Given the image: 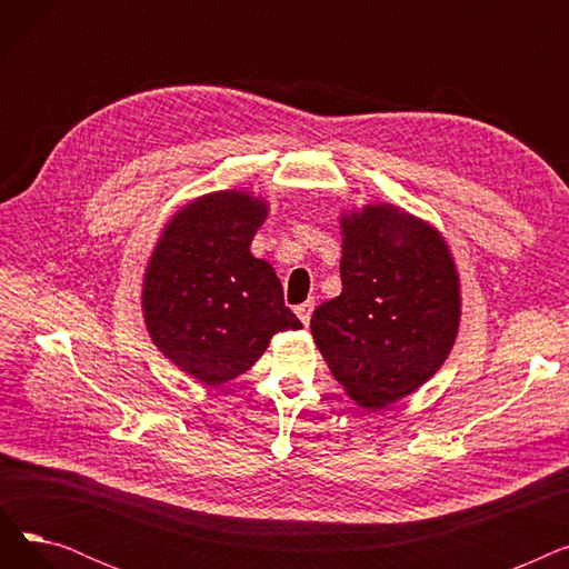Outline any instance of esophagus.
I'll list each match as a JSON object with an SVG mask.
<instances>
[{
    "mask_svg": "<svg viewBox=\"0 0 569 569\" xmlns=\"http://www.w3.org/2000/svg\"><path fill=\"white\" fill-rule=\"evenodd\" d=\"M295 313H297V318H300L305 325H309L311 313H313V302L309 300V302H305V305H300V307H295Z\"/></svg>",
    "mask_w": 569,
    "mask_h": 569,
    "instance_id": "esophagus-1",
    "label": "esophagus"
}]
</instances>
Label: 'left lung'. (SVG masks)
<instances>
[{"label": "left lung", "mask_w": 569, "mask_h": 569, "mask_svg": "<svg viewBox=\"0 0 569 569\" xmlns=\"http://www.w3.org/2000/svg\"><path fill=\"white\" fill-rule=\"evenodd\" d=\"M343 290L311 316L332 376L362 408L420 390L452 352L461 281L436 226L390 202L341 212Z\"/></svg>", "instance_id": "1"}]
</instances>
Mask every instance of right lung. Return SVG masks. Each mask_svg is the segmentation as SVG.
I'll return each mask as SVG.
<instances>
[{"instance_id": "add662e5", "label": "right lung", "mask_w": 569, "mask_h": 569, "mask_svg": "<svg viewBox=\"0 0 569 569\" xmlns=\"http://www.w3.org/2000/svg\"><path fill=\"white\" fill-rule=\"evenodd\" d=\"M267 200L244 189L204 193L161 230L142 277L149 339L179 371L217 387L249 371L274 335L302 330L251 242Z\"/></svg>"}]
</instances>
